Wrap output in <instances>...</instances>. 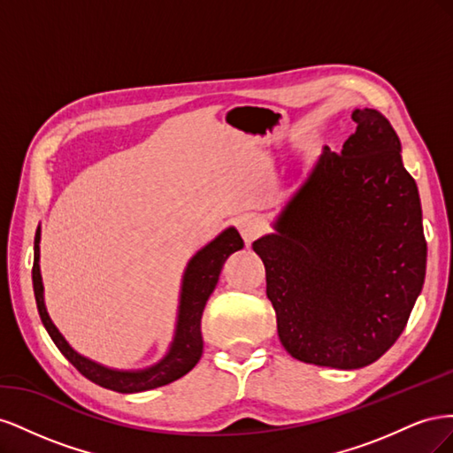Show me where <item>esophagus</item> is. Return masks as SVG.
Here are the masks:
<instances>
[{"label": "esophagus", "instance_id": "34e87169", "mask_svg": "<svg viewBox=\"0 0 453 453\" xmlns=\"http://www.w3.org/2000/svg\"><path fill=\"white\" fill-rule=\"evenodd\" d=\"M238 230H240L243 242L248 243V245H251L253 240H257L260 234H263L265 226H263V221H260L258 217L245 215V217H242L240 221H238Z\"/></svg>", "mask_w": 453, "mask_h": 453}]
</instances>
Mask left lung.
<instances>
[{"label":"left lung","instance_id":"1","mask_svg":"<svg viewBox=\"0 0 453 453\" xmlns=\"http://www.w3.org/2000/svg\"><path fill=\"white\" fill-rule=\"evenodd\" d=\"M340 155L326 145L253 242L291 357L340 370L380 359L423 289L427 243L418 185L399 135L376 109H355Z\"/></svg>","mask_w":453,"mask_h":453}]
</instances>
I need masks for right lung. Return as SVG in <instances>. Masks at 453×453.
I'll return each mask as SVG.
<instances>
[{"label":"right lung","instance_id":"right-lung-1","mask_svg":"<svg viewBox=\"0 0 453 453\" xmlns=\"http://www.w3.org/2000/svg\"><path fill=\"white\" fill-rule=\"evenodd\" d=\"M39 242H41V226L35 230L34 240V295L37 303L39 318L43 321L49 336L54 344L62 351L64 357L70 361L81 374L88 378L98 386L119 391V393H142L149 389H157L168 383L180 380L187 372L195 368V365L202 357L203 340H202V311L208 303L210 295L213 293L215 285L221 276L225 260L243 248V240L234 226L225 228L221 234L215 236L210 243H205L187 263L181 280L180 306H177L175 331L170 342L168 351L155 365L138 368V370H119L109 368L102 363H96L85 355L75 351L70 342L64 338L57 325L52 323L50 315L45 306V287L41 278L39 268Z\"/></svg>","mask_w":453,"mask_h":453}]
</instances>
